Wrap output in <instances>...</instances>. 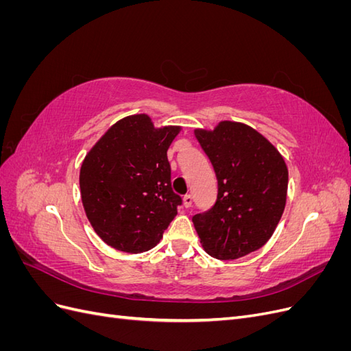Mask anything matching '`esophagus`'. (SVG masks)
<instances>
[{
    "label": "esophagus",
    "instance_id": "1",
    "mask_svg": "<svg viewBox=\"0 0 351 351\" xmlns=\"http://www.w3.org/2000/svg\"><path fill=\"white\" fill-rule=\"evenodd\" d=\"M192 202H193V196L190 195V193H187V195L183 196V205H184L186 208H189L190 205H192Z\"/></svg>",
    "mask_w": 351,
    "mask_h": 351
}]
</instances>
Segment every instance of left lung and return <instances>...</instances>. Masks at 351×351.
<instances>
[{
	"instance_id": "obj_1",
	"label": "left lung",
	"mask_w": 351,
	"mask_h": 351,
	"mask_svg": "<svg viewBox=\"0 0 351 351\" xmlns=\"http://www.w3.org/2000/svg\"><path fill=\"white\" fill-rule=\"evenodd\" d=\"M214 167L218 195L214 206L192 221L205 250L231 261L258 250L281 219L289 169L280 152L252 127L221 121L214 132L195 130Z\"/></svg>"
}]
</instances>
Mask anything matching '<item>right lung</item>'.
<instances>
[{
    "label": "right lung",
    "instance_id": "obj_1",
    "mask_svg": "<svg viewBox=\"0 0 351 351\" xmlns=\"http://www.w3.org/2000/svg\"><path fill=\"white\" fill-rule=\"evenodd\" d=\"M180 127L155 129L145 114L125 117L84 158L80 193L86 217L111 247L141 253L161 240L182 196L173 192L167 151Z\"/></svg>",
    "mask_w": 351,
    "mask_h": 351
}]
</instances>
